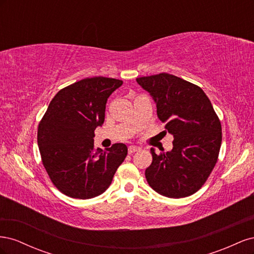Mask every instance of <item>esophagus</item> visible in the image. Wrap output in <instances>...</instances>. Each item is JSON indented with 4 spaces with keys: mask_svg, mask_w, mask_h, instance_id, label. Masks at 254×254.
<instances>
[{
    "mask_svg": "<svg viewBox=\"0 0 254 254\" xmlns=\"http://www.w3.org/2000/svg\"><path fill=\"white\" fill-rule=\"evenodd\" d=\"M137 150H140V147L139 146H129L128 147V152L129 153H133V152H135V151H137Z\"/></svg>",
    "mask_w": 254,
    "mask_h": 254,
    "instance_id": "esophagus-1",
    "label": "esophagus"
}]
</instances>
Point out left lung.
Here are the masks:
<instances>
[{"instance_id":"1","label":"left lung","mask_w":254,"mask_h":254,"mask_svg":"<svg viewBox=\"0 0 254 254\" xmlns=\"http://www.w3.org/2000/svg\"><path fill=\"white\" fill-rule=\"evenodd\" d=\"M157 106V115L174 136L173 149L157 155L146 168L149 186L170 198L188 197L200 189L217 162L221 125L201 88L175 75L136 78Z\"/></svg>"}]
</instances>
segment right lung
<instances>
[{"label": "right lung", "instance_id": "add662e5", "mask_svg": "<svg viewBox=\"0 0 254 254\" xmlns=\"http://www.w3.org/2000/svg\"><path fill=\"white\" fill-rule=\"evenodd\" d=\"M123 81L84 78L54 96L38 127V146L52 182L72 198L89 199L109 188L125 160V144L94 147V130L104 124L106 104Z\"/></svg>", "mask_w": 254, "mask_h": 254}]
</instances>
